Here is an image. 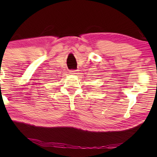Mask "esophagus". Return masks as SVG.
Returning a JSON list of instances; mask_svg holds the SVG:
<instances>
[{"instance_id": "obj_1", "label": "esophagus", "mask_w": 157, "mask_h": 157, "mask_svg": "<svg viewBox=\"0 0 157 157\" xmlns=\"http://www.w3.org/2000/svg\"><path fill=\"white\" fill-rule=\"evenodd\" d=\"M70 72H71L70 74H71L73 75H76V74H78V73H77V71L76 70H71Z\"/></svg>"}]
</instances>
